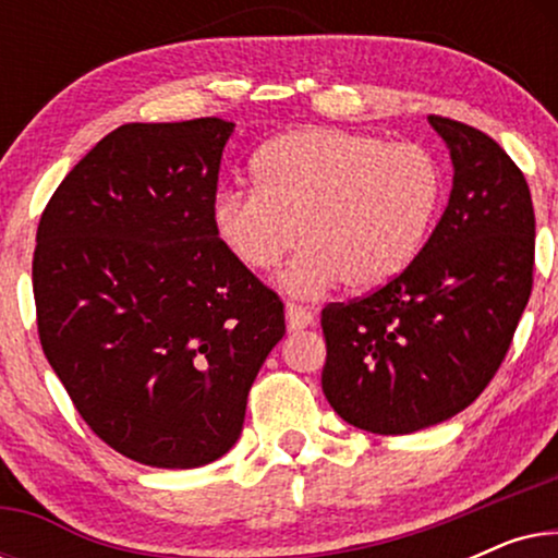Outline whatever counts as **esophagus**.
Segmentation results:
<instances>
[{
  "mask_svg": "<svg viewBox=\"0 0 558 558\" xmlns=\"http://www.w3.org/2000/svg\"><path fill=\"white\" fill-rule=\"evenodd\" d=\"M284 315H287V327H289V332L304 330V327H312V325H315V317H312V312H310V310H304V307H300V304H287Z\"/></svg>",
  "mask_w": 558,
  "mask_h": 558,
  "instance_id": "obj_1",
  "label": "esophagus"
}]
</instances>
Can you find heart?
<instances>
[{"instance_id":"obj_1","label":"heart","mask_w":558,"mask_h":558,"mask_svg":"<svg viewBox=\"0 0 558 558\" xmlns=\"http://www.w3.org/2000/svg\"><path fill=\"white\" fill-rule=\"evenodd\" d=\"M254 187H220L216 239L248 271H269L302 239L279 284L315 300L340 281L373 292L422 254L445 201V172L422 144L310 126L264 144Z\"/></svg>"}]
</instances>
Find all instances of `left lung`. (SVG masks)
<instances>
[{
  "label": "left lung",
  "instance_id": "left-lung-1",
  "mask_svg": "<svg viewBox=\"0 0 558 558\" xmlns=\"http://www.w3.org/2000/svg\"><path fill=\"white\" fill-rule=\"evenodd\" d=\"M429 124L454 167L437 228L407 271L323 310L325 399L373 434H411L468 409L500 368L533 287L523 172L480 129Z\"/></svg>",
  "mask_w": 558,
  "mask_h": 558
}]
</instances>
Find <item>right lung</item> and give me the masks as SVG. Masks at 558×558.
<instances>
[{
  "mask_svg": "<svg viewBox=\"0 0 558 558\" xmlns=\"http://www.w3.org/2000/svg\"><path fill=\"white\" fill-rule=\"evenodd\" d=\"M233 121L124 124L60 182L37 226L45 357L129 460L190 470L241 437L284 304L210 226Z\"/></svg>",
  "mask_w": 558,
  "mask_h": 558,
  "instance_id": "1",
  "label": "right lung"
}]
</instances>
